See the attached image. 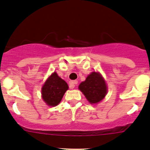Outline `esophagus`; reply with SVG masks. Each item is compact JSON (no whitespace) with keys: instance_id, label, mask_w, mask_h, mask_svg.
<instances>
[{"instance_id":"34e87169","label":"esophagus","mask_w":150,"mask_h":150,"mask_svg":"<svg viewBox=\"0 0 150 150\" xmlns=\"http://www.w3.org/2000/svg\"><path fill=\"white\" fill-rule=\"evenodd\" d=\"M78 84V81H70L69 83V87L70 89H72L75 88V85Z\"/></svg>"}]
</instances>
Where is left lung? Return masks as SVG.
I'll use <instances>...</instances> for the list:
<instances>
[{"mask_svg":"<svg viewBox=\"0 0 150 150\" xmlns=\"http://www.w3.org/2000/svg\"><path fill=\"white\" fill-rule=\"evenodd\" d=\"M78 88L91 104L99 103L107 93L105 81L101 74L96 72H93L88 75L86 81L79 85Z\"/></svg>","mask_w":150,"mask_h":150,"instance_id":"left-lung-1","label":"left lung"}]
</instances>
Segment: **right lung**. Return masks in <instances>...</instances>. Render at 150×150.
<instances>
[{
	"label": "right lung",
	"instance_id": "right-lung-1",
	"mask_svg": "<svg viewBox=\"0 0 150 150\" xmlns=\"http://www.w3.org/2000/svg\"><path fill=\"white\" fill-rule=\"evenodd\" d=\"M68 88L67 83L54 72L42 87V98L47 105L55 107L60 103Z\"/></svg>",
	"mask_w": 150,
	"mask_h": 150
}]
</instances>
